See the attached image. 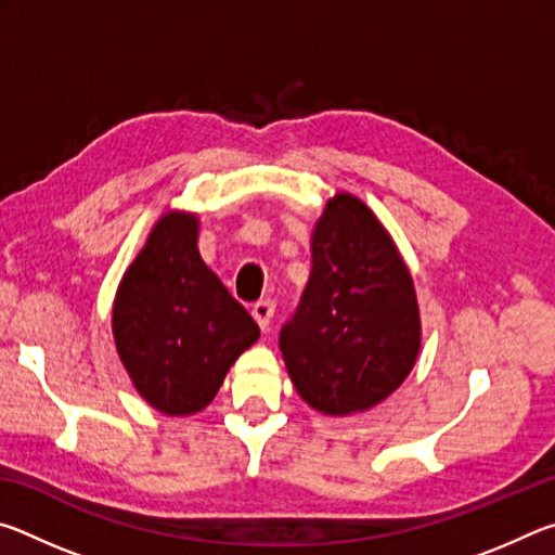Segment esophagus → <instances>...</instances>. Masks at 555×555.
Listing matches in <instances>:
<instances>
[{"mask_svg": "<svg viewBox=\"0 0 555 555\" xmlns=\"http://www.w3.org/2000/svg\"><path fill=\"white\" fill-rule=\"evenodd\" d=\"M274 313H276V304L274 300H257L255 306H251V315H255V321L259 323L261 331H269L271 321H274Z\"/></svg>", "mask_w": 555, "mask_h": 555, "instance_id": "1", "label": "esophagus"}]
</instances>
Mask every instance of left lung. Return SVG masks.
I'll use <instances>...</instances> for the list:
<instances>
[{"label": "left lung", "mask_w": 555, "mask_h": 555, "mask_svg": "<svg viewBox=\"0 0 555 555\" xmlns=\"http://www.w3.org/2000/svg\"><path fill=\"white\" fill-rule=\"evenodd\" d=\"M311 251V279L279 335L288 377L327 416L367 411L401 387L421 350L411 274L384 224L350 193L327 201Z\"/></svg>", "instance_id": "1"}]
</instances>
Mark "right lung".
<instances>
[{
    "label": "right lung",
    "instance_id": "add662e5",
    "mask_svg": "<svg viewBox=\"0 0 555 555\" xmlns=\"http://www.w3.org/2000/svg\"><path fill=\"white\" fill-rule=\"evenodd\" d=\"M131 384L166 416L203 411L259 325L205 267L198 218L166 212L121 276L112 308Z\"/></svg>",
    "mask_w": 555,
    "mask_h": 555
}]
</instances>
